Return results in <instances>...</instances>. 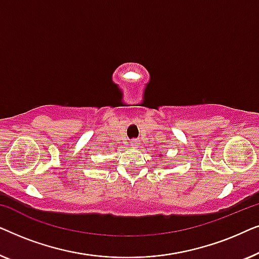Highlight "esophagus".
I'll return each instance as SVG.
<instances>
[{
  "label": "esophagus",
  "instance_id": "34e87169",
  "mask_svg": "<svg viewBox=\"0 0 259 259\" xmlns=\"http://www.w3.org/2000/svg\"><path fill=\"white\" fill-rule=\"evenodd\" d=\"M131 146H132L133 148H138V147H139V141L136 140V139L132 140V141H131Z\"/></svg>",
  "mask_w": 259,
  "mask_h": 259
}]
</instances>
